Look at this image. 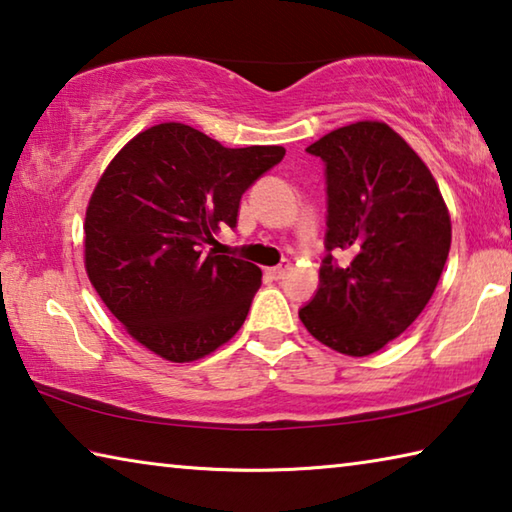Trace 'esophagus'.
Returning <instances> with one entry per match:
<instances>
[{"label":"esophagus","instance_id":"esophagus-1","mask_svg":"<svg viewBox=\"0 0 512 512\" xmlns=\"http://www.w3.org/2000/svg\"><path fill=\"white\" fill-rule=\"evenodd\" d=\"M287 271H289V266H273V268H268V275H271L273 280H282Z\"/></svg>","mask_w":512,"mask_h":512}]
</instances>
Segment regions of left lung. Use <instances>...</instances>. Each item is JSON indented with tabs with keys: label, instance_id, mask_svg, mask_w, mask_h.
Masks as SVG:
<instances>
[{
	"label": "left lung",
	"instance_id": "1",
	"mask_svg": "<svg viewBox=\"0 0 512 512\" xmlns=\"http://www.w3.org/2000/svg\"><path fill=\"white\" fill-rule=\"evenodd\" d=\"M325 162V248L350 253L320 268L307 332L348 357H368L427 307L452 246V219L427 164L384 121H354L307 146Z\"/></svg>",
	"mask_w": 512,
	"mask_h": 512
}]
</instances>
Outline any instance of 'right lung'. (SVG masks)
Wrapping results in <instances>:
<instances>
[{
    "label": "right lung",
    "instance_id": "obj_1",
    "mask_svg": "<svg viewBox=\"0 0 512 512\" xmlns=\"http://www.w3.org/2000/svg\"><path fill=\"white\" fill-rule=\"evenodd\" d=\"M282 146L225 149L187 124L137 133L101 173L85 210V273L146 350L173 363L212 354L239 332L262 271L203 253L235 228L241 194L284 158Z\"/></svg>",
    "mask_w": 512,
    "mask_h": 512
}]
</instances>
